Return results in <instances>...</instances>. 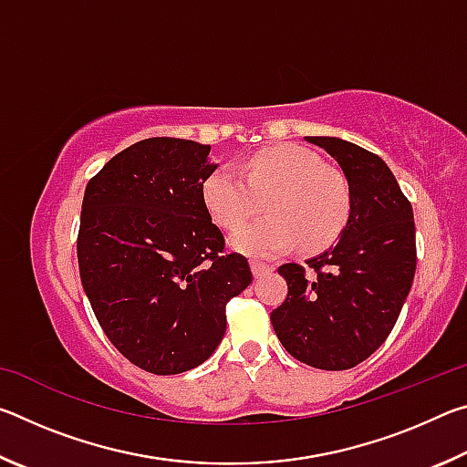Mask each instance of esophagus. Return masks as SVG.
Segmentation results:
<instances>
[{
	"mask_svg": "<svg viewBox=\"0 0 467 467\" xmlns=\"http://www.w3.org/2000/svg\"><path fill=\"white\" fill-rule=\"evenodd\" d=\"M251 270H253V274L257 275H265V274H270V272H274V265H270V264H265V262H259V259H253L251 262Z\"/></svg>",
	"mask_w": 467,
	"mask_h": 467,
	"instance_id": "34e87169",
	"label": "esophagus"
}]
</instances>
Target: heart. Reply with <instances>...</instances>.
I'll list each match as a JSON object with an SVG mask.
<instances>
[{
	"mask_svg": "<svg viewBox=\"0 0 467 467\" xmlns=\"http://www.w3.org/2000/svg\"><path fill=\"white\" fill-rule=\"evenodd\" d=\"M203 202L214 223L236 231L267 208L270 216L234 234L249 255L272 257L300 244L323 251L346 231L352 189L344 172L326 167L313 150L296 144L265 148L243 164V175L220 167L203 181Z\"/></svg>",
	"mask_w": 467,
	"mask_h": 467,
	"instance_id": "1",
	"label": "heart"
}]
</instances>
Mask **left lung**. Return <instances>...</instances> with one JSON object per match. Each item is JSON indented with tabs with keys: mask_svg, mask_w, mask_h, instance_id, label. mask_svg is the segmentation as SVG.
<instances>
[{
	"mask_svg": "<svg viewBox=\"0 0 467 467\" xmlns=\"http://www.w3.org/2000/svg\"><path fill=\"white\" fill-rule=\"evenodd\" d=\"M342 167L352 214L334 247L306 262L284 264L288 295L272 311L282 346L305 365L346 370L367 360L391 334L416 272L412 203L389 167L339 138H306Z\"/></svg>",
	"mask_w": 467,
	"mask_h": 467,
	"instance_id": "1",
	"label": "left lung"
}]
</instances>
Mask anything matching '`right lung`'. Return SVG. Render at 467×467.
<instances>
[{
    "label": "right lung",
    "mask_w": 467,
    "mask_h": 467,
    "mask_svg": "<svg viewBox=\"0 0 467 467\" xmlns=\"http://www.w3.org/2000/svg\"><path fill=\"white\" fill-rule=\"evenodd\" d=\"M210 146L148 138L110 158L84 192L78 265L102 331L131 365L177 375L212 357L226 303L249 286L203 202Z\"/></svg>",
    "instance_id": "right-lung-1"
}]
</instances>
